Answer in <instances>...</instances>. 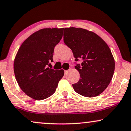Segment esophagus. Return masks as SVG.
<instances>
[{
    "label": "esophagus",
    "mask_w": 131,
    "mask_h": 131,
    "mask_svg": "<svg viewBox=\"0 0 131 131\" xmlns=\"http://www.w3.org/2000/svg\"><path fill=\"white\" fill-rule=\"evenodd\" d=\"M68 72V70H64V74H67Z\"/></svg>",
    "instance_id": "esophagus-1"
}]
</instances>
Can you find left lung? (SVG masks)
I'll return each instance as SVG.
<instances>
[{"label":"left lung","instance_id":"obj_1","mask_svg":"<svg viewBox=\"0 0 131 131\" xmlns=\"http://www.w3.org/2000/svg\"><path fill=\"white\" fill-rule=\"evenodd\" d=\"M63 37L75 61L83 60L81 66H75L80 79L72 84L74 90L83 96H98L109 85L114 72L115 60L109 47L97 35L82 28H65Z\"/></svg>","mask_w":131,"mask_h":131}]
</instances>
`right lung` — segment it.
Segmentation results:
<instances>
[{
    "label": "right lung",
    "mask_w": 131,
    "mask_h": 131,
    "mask_svg": "<svg viewBox=\"0 0 131 131\" xmlns=\"http://www.w3.org/2000/svg\"><path fill=\"white\" fill-rule=\"evenodd\" d=\"M63 28H46L31 34L22 44L14 61V72L20 89L35 100L54 93L64 70L48 68L53 61L55 46L63 37Z\"/></svg>",
    "instance_id": "add662e5"
}]
</instances>
